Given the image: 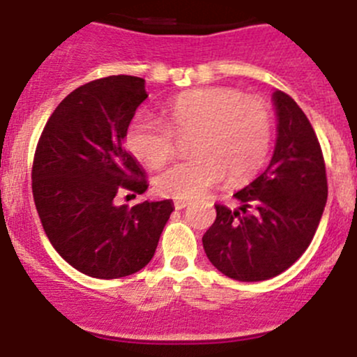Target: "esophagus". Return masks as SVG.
Instances as JSON below:
<instances>
[{"mask_svg":"<svg viewBox=\"0 0 357 357\" xmlns=\"http://www.w3.org/2000/svg\"><path fill=\"white\" fill-rule=\"evenodd\" d=\"M188 204H190V201H186V199H176V201H174V208L176 209H185Z\"/></svg>","mask_w":357,"mask_h":357,"instance_id":"34e87169","label":"esophagus"}]
</instances>
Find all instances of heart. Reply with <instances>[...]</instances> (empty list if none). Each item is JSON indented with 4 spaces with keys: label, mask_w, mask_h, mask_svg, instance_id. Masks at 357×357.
Returning <instances> with one entry per match:
<instances>
[{
    "label": "heart",
    "mask_w": 357,
    "mask_h": 357,
    "mask_svg": "<svg viewBox=\"0 0 357 357\" xmlns=\"http://www.w3.org/2000/svg\"><path fill=\"white\" fill-rule=\"evenodd\" d=\"M167 125L141 114L125 135L128 151L148 167H162L176 151L174 133L194 132L186 158L155 179L160 195L194 199L227 174L245 181L261 171L273 141V112L261 96L227 86L188 89L165 107Z\"/></svg>",
    "instance_id": "heart-1"
}]
</instances>
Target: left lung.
<instances>
[{"label": "left lung", "mask_w": 357, "mask_h": 357, "mask_svg": "<svg viewBox=\"0 0 357 357\" xmlns=\"http://www.w3.org/2000/svg\"><path fill=\"white\" fill-rule=\"evenodd\" d=\"M273 102L278 133L268 169L236 192L241 208L215 204L216 220L202 236L211 264L239 282L291 268L314 239L328 201L324 156L308 118L287 93L275 91Z\"/></svg>", "instance_id": "left-lung-1"}]
</instances>
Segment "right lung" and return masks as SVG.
<instances>
[{"instance_id":"add662e5","label":"right lung","mask_w":357,"mask_h":357,"mask_svg":"<svg viewBox=\"0 0 357 357\" xmlns=\"http://www.w3.org/2000/svg\"><path fill=\"white\" fill-rule=\"evenodd\" d=\"M146 98L141 77L88 82L54 109L36 144L31 188L43 231L70 266L93 278L144 268L174 211L171 201L116 204L118 195L148 190L144 171L123 148Z\"/></svg>"}]
</instances>
